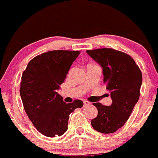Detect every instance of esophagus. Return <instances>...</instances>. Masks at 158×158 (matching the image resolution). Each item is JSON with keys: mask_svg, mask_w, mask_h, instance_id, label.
Here are the masks:
<instances>
[{"mask_svg": "<svg viewBox=\"0 0 158 158\" xmlns=\"http://www.w3.org/2000/svg\"><path fill=\"white\" fill-rule=\"evenodd\" d=\"M89 104H90V102H89V101H86V100H85V101H84V107L89 105Z\"/></svg>", "mask_w": 158, "mask_h": 158, "instance_id": "1", "label": "esophagus"}]
</instances>
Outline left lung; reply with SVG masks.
<instances>
[{"instance_id": "obj_1", "label": "left lung", "mask_w": 158, "mask_h": 158, "mask_svg": "<svg viewBox=\"0 0 158 158\" xmlns=\"http://www.w3.org/2000/svg\"><path fill=\"white\" fill-rule=\"evenodd\" d=\"M87 53L101 66L104 83L110 91V106L94 103L98 116L91 125L103 134L114 133L124 126L138 101L142 74L134 59L128 54L112 48L87 50Z\"/></svg>"}]
</instances>
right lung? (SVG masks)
<instances>
[{"instance_id": "right-lung-1", "label": "right lung", "mask_w": 158, "mask_h": 158, "mask_svg": "<svg viewBox=\"0 0 158 158\" xmlns=\"http://www.w3.org/2000/svg\"><path fill=\"white\" fill-rule=\"evenodd\" d=\"M78 51H51L36 56L21 77L20 94L28 118L39 132L49 137L68 130L69 115L84 104L81 100L66 104L57 93Z\"/></svg>"}]
</instances>
